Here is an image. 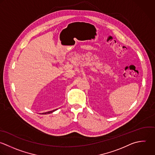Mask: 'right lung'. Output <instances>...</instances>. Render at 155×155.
Masks as SVG:
<instances>
[{
	"label": "right lung",
	"instance_id": "right-lung-1",
	"mask_svg": "<svg viewBox=\"0 0 155 155\" xmlns=\"http://www.w3.org/2000/svg\"><path fill=\"white\" fill-rule=\"evenodd\" d=\"M53 111H49V112H45V113H43L42 114H50V113H52Z\"/></svg>",
	"mask_w": 155,
	"mask_h": 155
}]
</instances>
